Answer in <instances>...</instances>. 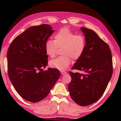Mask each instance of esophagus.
<instances>
[{"label":"esophagus","instance_id":"34e87169","mask_svg":"<svg viewBox=\"0 0 121 121\" xmlns=\"http://www.w3.org/2000/svg\"><path fill=\"white\" fill-rule=\"evenodd\" d=\"M61 73L62 74V75H65V74H66V72H65V71H61Z\"/></svg>","mask_w":121,"mask_h":121}]
</instances>
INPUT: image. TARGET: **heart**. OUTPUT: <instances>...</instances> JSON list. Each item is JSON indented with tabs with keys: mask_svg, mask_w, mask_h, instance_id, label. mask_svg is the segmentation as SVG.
<instances>
[{
	"mask_svg": "<svg viewBox=\"0 0 121 121\" xmlns=\"http://www.w3.org/2000/svg\"><path fill=\"white\" fill-rule=\"evenodd\" d=\"M86 38L82 34H76L67 27L60 29L54 35V40H48L45 45L47 55L51 58L55 56L58 48H61L62 55L50 61L52 68L64 70L70 65L72 58L78 60L80 58L85 50Z\"/></svg>",
	"mask_w": 121,
	"mask_h": 121,
	"instance_id": "obj_1",
	"label": "heart"
}]
</instances>
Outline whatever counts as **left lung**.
I'll return each instance as SVG.
<instances>
[{
	"instance_id": "1",
	"label": "left lung",
	"mask_w": 121,
	"mask_h": 121,
	"mask_svg": "<svg viewBox=\"0 0 121 121\" xmlns=\"http://www.w3.org/2000/svg\"><path fill=\"white\" fill-rule=\"evenodd\" d=\"M86 40L85 50L69 72L71 81L68 89L71 98L78 104L86 106L98 101L106 91L113 73L111 51L109 45L93 30L82 27Z\"/></svg>"
}]
</instances>
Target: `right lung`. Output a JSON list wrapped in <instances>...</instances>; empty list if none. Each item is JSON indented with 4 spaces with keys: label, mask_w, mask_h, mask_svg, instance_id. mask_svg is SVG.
<instances>
[{
    "label": "right lung",
    "mask_w": 121,
    "mask_h": 121,
    "mask_svg": "<svg viewBox=\"0 0 121 121\" xmlns=\"http://www.w3.org/2000/svg\"><path fill=\"white\" fill-rule=\"evenodd\" d=\"M53 32L46 24L30 27L13 40L8 50L9 79L20 96L28 101L43 100L60 77L58 69L43 70L48 63L45 45Z\"/></svg>",
    "instance_id": "obj_1"
}]
</instances>
